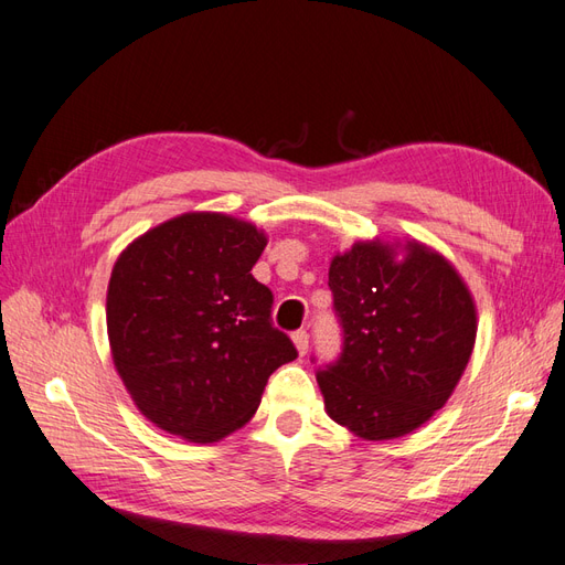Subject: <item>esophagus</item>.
<instances>
[{
  "instance_id": "34e87169",
  "label": "esophagus",
  "mask_w": 565,
  "mask_h": 565,
  "mask_svg": "<svg viewBox=\"0 0 565 565\" xmlns=\"http://www.w3.org/2000/svg\"><path fill=\"white\" fill-rule=\"evenodd\" d=\"M294 343H296L298 353L306 355V353H308V345H310V334H308V331H306V329L294 331Z\"/></svg>"
}]
</instances>
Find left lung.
Here are the masks:
<instances>
[{
  "label": "left lung",
  "mask_w": 565,
  "mask_h": 565,
  "mask_svg": "<svg viewBox=\"0 0 565 565\" xmlns=\"http://www.w3.org/2000/svg\"><path fill=\"white\" fill-rule=\"evenodd\" d=\"M341 353L317 370L334 423L370 441L396 439L439 411L466 370L475 302L446 259L423 243H355L329 267ZM315 360V358H312Z\"/></svg>",
  "instance_id": "left-lung-1"
}]
</instances>
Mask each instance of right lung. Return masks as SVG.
<instances>
[{"instance_id": "obj_1", "label": "right lung", "mask_w": 565, "mask_h": 565, "mask_svg": "<svg viewBox=\"0 0 565 565\" xmlns=\"http://www.w3.org/2000/svg\"><path fill=\"white\" fill-rule=\"evenodd\" d=\"M265 234L193 212L134 241L111 269L114 365L140 413L191 441H216L255 415L269 374L298 358L253 277Z\"/></svg>"}]
</instances>
